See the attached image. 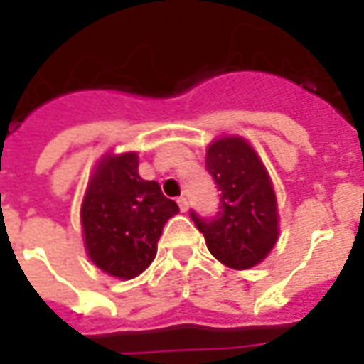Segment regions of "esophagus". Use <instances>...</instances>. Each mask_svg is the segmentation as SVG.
I'll return each mask as SVG.
<instances>
[{"mask_svg": "<svg viewBox=\"0 0 364 364\" xmlns=\"http://www.w3.org/2000/svg\"><path fill=\"white\" fill-rule=\"evenodd\" d=\"M177 205H179V208H181L183 213H187V210H189V198L179 197L177 198Z\"/></svg>", "mask_w": 364, "mask_h": 364, "instance_id": "obj_1", "label": "esophagus"}]
</instances>
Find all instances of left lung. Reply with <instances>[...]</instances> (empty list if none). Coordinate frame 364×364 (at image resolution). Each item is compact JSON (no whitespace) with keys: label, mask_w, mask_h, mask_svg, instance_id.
<instances>
[{"label":"left lung","mask_w":364,"mask_h":364,"mask_svg":"<svg viewBox=\"0 0 364 364\" xmlns=\"http://www.w3.org/2000/svg\"><path fill=\"white\" fill-rule=\"evenodd\" d=\"M206 171L220 191V210L191 218L206 247L230 269H250L265 259L279 237L277 197L259 156L240 136H224L206 150Z\"/></svg>","instance_id":"1"}]
</instances>
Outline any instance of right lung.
<instances>
[{
	"label": "right lung",
	"mask_w": 364,
	"mask_h": 364,
	"mask_svg": "<svg viewBox=\"0 0 364 364\" xmlns=\"http://www.w3.org/2000/svg\"><path fill=\"white\" fill-rule=\"evenodd\" d=\"M179 213L156 181L138 175V154H107L97 164L82 203L85 250L97 267L134 279L150 265L166 222Z\"/></svg>",
	"instance_id": "right-lung-1"
}]
</instances>
